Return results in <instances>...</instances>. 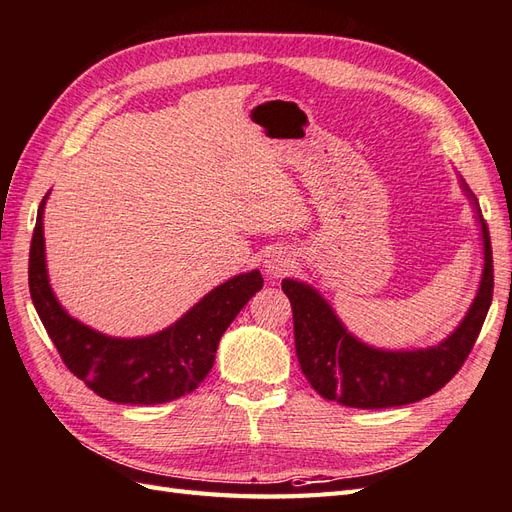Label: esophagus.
<instances>
[{
    "mask_svg": "<svg viewBox=\"0 0 512 512\" xmlns=\"http://www.w3.org/2000/svg\"><path fill=\"white\" fill-rule=\"evenodd\" d=\"M294 266V257L287 248H272L264 259V268L270 277H283V274Z\"/></svg>",
    "mask_w": 512,
    "mask_h": 512,
    "instance_id": "obj_1",
    "label": "esophagus"
}]
</instances>
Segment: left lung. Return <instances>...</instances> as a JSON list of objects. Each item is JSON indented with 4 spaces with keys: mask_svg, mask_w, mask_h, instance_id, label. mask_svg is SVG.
Here are the masks:
<instances>
[{
    "mask_svg": "<svg viewBox=\"0 0 512 512\" xmlns=\"http://www.w3.org/2000/svg\"><path fill=\"white\" fill-rule=\"evenodd\" d=\"M461 188L476 209L482 231V277L465 318L443 342L428 348L385 350L352 335L326 298L309 283L283 279L294 313V342L300 370L322 398L355 409L411 404L439 391L461 370L476 344L493 298V255L487 222L465 179Z\"/></svg>",
    "mask_w": 512,
    "mask_h": 512,
    "instance_id": "obj_1",
    "label": "left lung"
}]
</instances>
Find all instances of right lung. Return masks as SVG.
Instances as JSON below:
<instances>
[{
    "instance_id": "right-lung-1",
    "label": "right lung",
    "mask_w": 512,
    "mask_h": 512,
    "mask_svg": "<svg viewBox=\"0 0 512 512\" xmlns=\"http://www.w3.org/2000/svg\"><path fill=\"white\" fill-rule=\"evenodd\" d=\"M47 196L38 207L30 246V294L64 365L97 396L119 404H162L194 391L212 370L222 333L264 285L261 272H242L220 283L160 333L110 337L71 318L51 290L43 233Z\"/></svg>"
}]
</instances>
